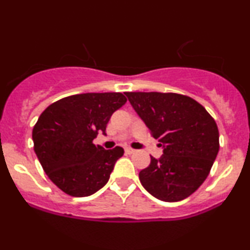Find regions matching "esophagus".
<instances>
[{
  "label": "esophagus",
  "instance_id": "1",
  "mask_svg": "<svg viewBox=\"0 0 250 250\" xmlns=\"http://www.w3.org/2000/svg\"><path fill=\"white\" fill-rule=\"evenodd\" d=\"M125 153H127V154H134L136 150H135V149H133V148L127 147V148L125 149Z\"/></svg>",
  "mask_w": 250,
  "mask_h": 250
}]
</instances>
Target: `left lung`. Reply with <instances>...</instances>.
<instances>
[{
  "instance_id": "obj_1",
  "label": "left lung",
  "mask_w": 250,
  "mask_h": 250,
  "mask_svg": "<svg viewBox=\"0 0 250 250\" xmlns=\"http://www.w3.org/2000/svg\"><path fill=\"white\" fill-rule=\"evenodd\" d=\"M150 134L163 148L160 159L140 171L143 188L156 199L177 202L207 179L219 153V129L205 107L175 93H125Z\"/></svg>"
}]
</instances>
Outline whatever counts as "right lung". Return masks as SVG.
I'll list each match as a JSON object with an SVG mask.
<instances>
[{
  "mask_svg": "<svg viewBox=\"0 0 250 250\" xmlns=\"http://www.w3.org/2000/svg\"><path fill=\"white\" fill-rule=\"evenodd\" d=\"M127 102L121 93H85L54 102L33 129L34 150L43 170L65 194L84 197L108 182L125 150L93 143L114 111Z\"/></svg>",
  "mask_w": 250,
  "mask_h": 250,
  "instance_id": "obj_1",
  "label": "right lung"
}]
</instances>
